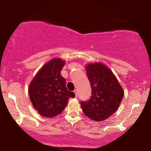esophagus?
<instances>
[{
    "label": "esophagus",
    "mask_w": 151,
    "mask_h": 151,
    "mask_svg": "<svg viewBox=\"0 0 151 151\" xmlns=\"http://www.w3.org/2000/svg\"><path fill=\"white\" fill-rule=\"evenodd\" d=\"M74 93H75V96H76V97H78V91H77V89L74 90Z\"/></svg>",
    "instance_id": "obj_1"
}]
</instances>
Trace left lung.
I'll use <instances>...</instances> for the list:
<instances>
[{
	"instance_id": "left-lung-1",
	"label": "left lung",
	"mask_w": 151,
	"mask_h": 151,
	"mask_svg": "<svg viewBox=\"0 0 151 151\" xmlns=\"http://www.w3.org/2000/svg\"><path fill=\"white\" fill-rule=\"evenodd\" d=\"M85 67L92 96L88 101L81 102V107L89 119L105 120L117 110L124 91L115 74L105 65L95 63Z\"/></svg>"
}]
</instances>
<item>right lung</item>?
I'll return each mask as SVG.
<instances>
[{"label":"right lung","instance_id":"obj_1","mask_svg":"<svg viewBox=\"0 0 151 151\" xmlns=\"http://www.w3.org/2000/svg\"><path fill=\"white\" fill-rule=\"evenodd\" d=\"M65 61L53 58L39 70L31 81L28 91L34 108L39 115L54 117L66 108L70 98L75 97L68 90L60 72Z\"/></svg>","mask_w":151,"mask_h":151}]
</instances>
